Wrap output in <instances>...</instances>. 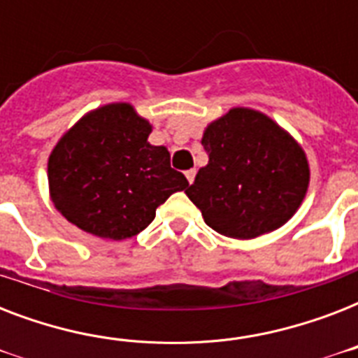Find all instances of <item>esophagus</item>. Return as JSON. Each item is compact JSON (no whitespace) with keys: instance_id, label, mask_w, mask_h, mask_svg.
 <instances>
[{"instance_id":"34e87169","label":"esophagus","mask_w":358,"mask_h":358,"mask_svg":"<svg viewBox=\"0 0 358 358\" xmlns=\"http://www.w3.org/2000/svg\"><path fill=\"white\" fill-rule=\"evenodd\" d=\"M195 176H196L195 169H189V171L185 173V178H187V182H189V184H193V182H195Z\"/></svg>"}]
</instances>
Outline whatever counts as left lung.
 <instances>
[{"label":"left lung","mask_w":358,"mask_h":358,"mask_svg":"<svg viewBox=\"0 0 358 358\" xmlns=\"http://www.w3.org/2000/svg\"><path fill=\"white\" fill-rule=\"evenodd\" d=\"M208 165L185 189L210 229L250 239L282 227L305 199L303 148L269 117L236 108L204 131Z\"/></svg>","instance_id":"obj_1"}]
</instances>
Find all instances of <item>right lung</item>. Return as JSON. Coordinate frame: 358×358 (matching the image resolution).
Listing matches in <instances>:
<instances>
[{
	"label": "right lung",
	"mask_w": 358,
	"mask_h": 358,
	"mask_svg": "<svg viewBox=\"0 0 358 358\" xmlns=\"http://www.w3.org/2000/svg\"><path fill=\"white\" fill-rule=\"evenodd\" d=\"M129 103L92 111L64 134L48 162L52 201L78 229L126 239L156 217V208L189 182L171 167L165 146Z\"/></svg>",
	"instance_id": "right-lung-1"
}]
</instances>
